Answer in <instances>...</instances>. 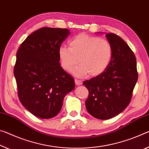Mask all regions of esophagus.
<instances>
[{"instance_id":"34e87169","label":"esophagus","mask_w":149,"mask_h":149,"mask_svg":"<svg viewBox=\"0 0 149 149\" xmlns=\"http://www.w3.org/2000/svg\"><path fill=\"white\" fill-rule=\"evenodd\" d=\"M75 83L77 85V86H80V85L82 84V81H81V80L75 79Z\"/></svg>"}]
</instances>
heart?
I'll list each match as a JSON object with an SVG mask.
<instances>
[{
  "instance_id": "obj_1",
  "label": "heart",
  "mask_w": 149,
  "mask_h": 149,
  "mask_svg": "<svg viewBox=\"0 0 149 149\" xmlns=\"http://www.w3.org/2000/svg\"><path fill=\"white\" fill-rule=\"evenodd\" d=\"M70 48L61 46L58 55L62 67L76 77H84L89 74L97 76L107 70L112 60L113 48L110 42L101 38L80 34L71 39Z\"/></svg>"
}]
</instances>
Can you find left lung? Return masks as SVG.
Here are the masks:
<instances>
[{
    "instance_id": "8db88e82",
    "label": "left lung",
    "mask_w": 149,
    "mask_h": 149,
    "mask_svg": "<svg viewBox=\"0 0 149 149\" xmlns=\"http://www.w3.org/2000/svg\"><path fill=\"white\" fill-rule=\"evenodd\" d=\"M105 36L113 48L111 62L103 74L83 83L89 90L86 101L87 112L101 120L124 111L138 79L136 58L129 46L116 34L109 33Z\"/></svg>"
}]
</instances>
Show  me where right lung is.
<instances>
[{
    "mask_svg": "<svg viewBox=\"0 0 149 149\" xmlns=\"http://www.w3.org/2000/svg\"><path fill=\"white\" fill-rule=\"evenodd\" d=\"M67 28H42L29 35L16 54L14 69L21 103L35 116L50 119L75 88L74 79L60 66L58 50L69 36Z\"/></svg>",
    "mask_w": 149,
    "mask_h": 149,
    "instance_id": "1",
    "label": "right lung"
}]
</instances>
